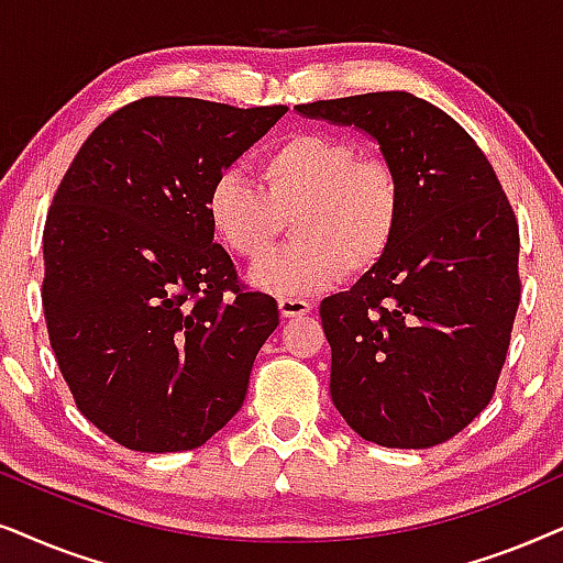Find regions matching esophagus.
<instances>
[{"instance_id": "esophagus-1", "label": "esophagus", "mask_w": 563, "mask_h": 563, "mask_svg": "<svg viewBox=\"0 0 563 563\" xmlns=\"http://www.w3.org/2000/svg\"><path fill=\"white\" fill-rule=\"evenodd\" d=\"M277 309L286 319H294V317H306V313L311 311V303H306L303 298H280L277 301Z\"/></svg>"}]
</instances>
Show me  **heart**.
I'll list each match as a JSON object with an SVG mask.
<instances>
[{
	"mask_svg": "<svg viewBox=\"0 0 563 563\" xmlns=\"http://www.w3.org/2000/svg\"><path fill=\"white\" fill-rule=\"evenodd\" d=\"M206 213L227 250L252 265L288 221L294 242L262 262L252 283L298 298L386 257L401 221V183L384 156L357 154L334 133L301 131L260 156L257 183L221 172L208 187Z\"/></svg>",
	"mask_w": 563,
	"mask_h": 563,
	"instance_id": "heart-1",
	"label": "heart"
}]
</instances>
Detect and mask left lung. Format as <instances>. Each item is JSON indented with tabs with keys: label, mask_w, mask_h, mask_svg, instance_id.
I'll return each instance as SVG.
<instances>
[{
	"label": "left lung",
	"mask_w": 563,
	"mask_h": 563,
	"mask_svg": "<svg viewBox=\"0 0 563 563\" xmlns=\"http://www.w3.org/2000/svg\"><path fill=\"white\" fill-rule=\"evenodd\" d=\"M357 125L401 183L391 250L347 294L321 301L332 401L360 438L432 448L482 415L520 303V231L476 141L409 92L298 104Z\"/></svg>",
	"instance_id": "left-lung-1"
}]
</instances>
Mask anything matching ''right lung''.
I'll list each match as a JSON object with an SVG mask.
<instances>
[{
  "label": "right lung",
  "instance_id": "obj_1",
  "mask_svg": "<svg viewBox=\"0 0 563 563\" xmlns=\"http://www.w3.org/2000/svg\"><path fill=\"white\" fill-rule=\"evenodd\" d=\"M286 110L141 97L89 133L56 187L48 340L77 409L129 451H192L242 409L277 303L213 242L206 195Z\"/></svg>",
  "mask_w": 563,
  "mask_h": 563
}]
</instances>
